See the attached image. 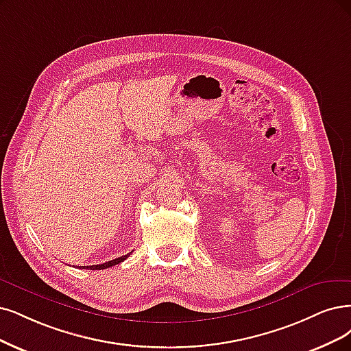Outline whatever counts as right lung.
Instances as JSON below:
<instances>
[{
	"mask_svg": "<svg viewBox=\"0 0 351 351\" xmlns=\"http://www.w3.org/2000/svg\"><path fill=\"white\" fill-rule=\"evenodd\" d=\"M130 256V253H127L125 256H121L119 258H114V261H110L107 263H102V265H94V266H82V267H86V269H90V270H101V269H107V267H111V266H115L121 263L123 261H125V258Z\"/></svg>",
	"mask_w": 351,
	"mask_h": 351,
	"instance_id": "add662e5",
	"label": "right lung"
}]
</instances>
